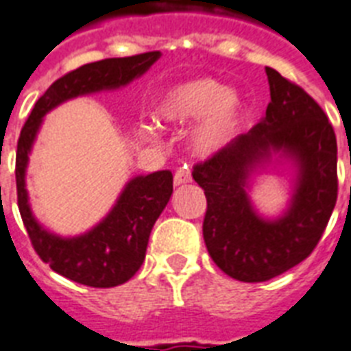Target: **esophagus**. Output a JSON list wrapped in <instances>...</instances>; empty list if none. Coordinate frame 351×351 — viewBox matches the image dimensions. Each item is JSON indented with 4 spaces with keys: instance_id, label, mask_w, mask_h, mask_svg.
Listing matches in <instances>:
<instances>
[{
    "instance_id": "34e87169",
    "label": "esophagus",
    "mask_w": 351,
    "mask_h": 351,
    "mask_svg": "<svg viewBox=\"0 0 351 351\" xmlns=\"http://www.w3.org/2000/svg\"><path fill=\"white\" fill-rule=\"evenodd\" d=\"M191 182V171L187 167H180L175 173V185H184Z\"/></svg>"
}]
</instances>
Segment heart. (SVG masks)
Returning a JSON list of instances; mask_svg holds the SVG:
<instances>
[{"label": "heart", "mask_w": 351, "mask_h": 351, "mask_svg": "<svg viewBox=\"0 0 351 351\" xmlns=\"http://www.w3.org/2000/svg\"><path fill=\"white\" fill-rule=\"evenodd\" d=\"M160 124H189L202 119L193 131L196 155L209 156L223 149L243 126L247 108L241 97L218 79L198 77L167 90L156 104Z\"/></svg>", "instance_id": "heart-1"}]
</instances>
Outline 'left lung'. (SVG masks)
<instances>
[{
	"label": "left lung",
	"instance_id": "obj_1",
	"mask_svg": "<svg viewBox=\"0 0 351 351\" xmlns=\"http://www.w3.org/2000/svg\"><path fill=\"white\" fill-rule=\"evenodd\" d=\"M267 113L249 133L193 167L205 193L204 240L225 274L245 283L269 281L301 263L319 243L337 202V141L317 102L274 68ZM279 152L295 162L289 209L265 221L250 204V175Z\"/></svg>",
	"mask_w": 351,
	"mask_h": 351
}]
</instances>
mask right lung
I'll use <instances>...</instances> for the list:
<instances>
[{"label": "right lung", "mask_w": 351, "mask_h": 351, "mask_svg": "<svg viewBox=\"0 0 351 351\" xmlns=\"http://www.w3.org/2000/svg\"><path fill=\"white\" fill-rule=\"evenodd\" d=\"M160 56V52H146L131 57H113L68 72L39 97L19 135L16 187L25 229L37 256L57 274L75 283L93 289H110L126 283L136 274L146 258L151 229L173 195V173L156 171L131 178L101 223L75 238H61L37 223L28 205L25 171L37 131L43 117L61 102L126 86L146 73Z\"/></svg>", "instance_id": "add662e5"}]
</instances>
